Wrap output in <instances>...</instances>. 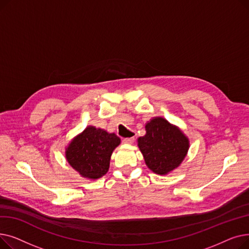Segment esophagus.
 I'll return each mask as SVG.
<instances>
[{
    "mask_svg": "<svg viewBox=\"0 0 249 249\" xmlns=\"http://www.w3.org/2000/svg\"><path fill=\"white\" fill-rule=\"evenodd\" d=\"M134 140H135V137H134V136H133V137H130V138H124V139H123V141H124L125 143H127V144H131V143L134 142Z\"/></svg>",
    "mask_w": 249,
    "mask_h": 249,
    "instance_id": "34e87169",
    "label": "esophagus"
}]
</instances>
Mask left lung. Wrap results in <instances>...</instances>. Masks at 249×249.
<instances>
[{"mask_svg":"<svg viewBox=\"0 0 249 249\" xmlns=\"http://www.w3.org/2000/svg\"><path fill=\"white\" fill-rule=\"evenodd\" d=\"M146 134L138 138V146L146 165L158 175L177 168L189 149V139L163 118H154L145 125Z\"/></svg>","mask_w":249,"mask_h":249,"instance_id":"1","label":"left lung"}]
</instances>
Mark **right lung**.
<instances>
[{"label": "right lung", "instance_id": "add662e5", "mask_svg": "<svg viewBox=\"0 0 249 249\" xmlns=\"http://www.w3.org/2000/svg\"><path fill=\"white\" fill-rule=\"evenodd\" d=\"M120 142L115 133L89 126L71 142L65 156L82 177L96 179L107 174L111 154Z\"/></svg>", "mask_w": 249, "mask_h": 249}]
</instances>
